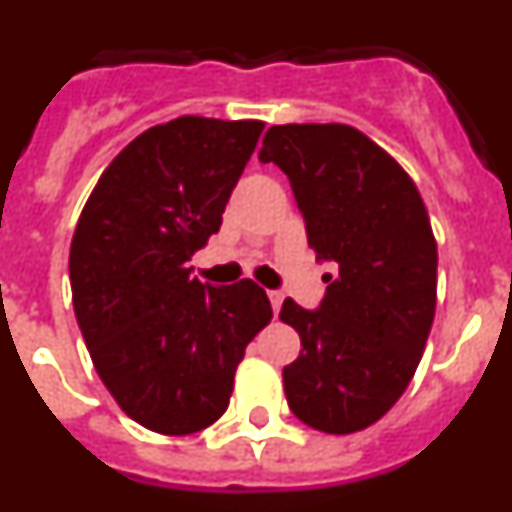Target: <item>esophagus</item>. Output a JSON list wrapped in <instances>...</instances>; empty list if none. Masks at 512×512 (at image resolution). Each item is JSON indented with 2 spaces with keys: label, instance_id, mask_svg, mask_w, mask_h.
<instances>
[{
  "label": "esophagus",
  "instance_id": "1",
  "mask_svg": "<svg viewBox=\"0 0 512 512\" xmlns=\"http://www.w3.org/2000/svg\"><path fill=\"white\" fill-rule=\"evenodd\" d=\"M269 302H271V310H274V315H277L279 307H282V292H277V289H269Z\"/></svg>",
  "mask_w": 512,
  "mask_h": 512
}]
</instances>
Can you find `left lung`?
<instances>
[{"mask_svg": "<svg viewBox=\"0 0 512 512\" xmlns=\"http://www.w3.org/2000/svg\"><path fill=\"white\" fill-rule=\"evenodd\" d=\"M261 164L287 174L315 259L336 264L315 310L284 300L300 333L284 366L289 410L323 433L377 423L408 390L436 312V238L418 187L351 125H274Z\"/></svg>", "mask_w": 512, "mask_h": 512, "instance_id": "8db88e82", "label": "left lung"}]
</instances>
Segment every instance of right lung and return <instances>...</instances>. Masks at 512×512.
Here are the masks:
<instances>
[{
    "instance_id": "right-lung-1",
    "label": "right lung",
    "mask_w": 512,
    "mask_h": 512,
    "mask_svg": "<svg viewBox=\"0 0 512 512\" xmlns=\"http://www.w3.org/2000/svg\"><path fill=\"white\" fill-rule=\"evenodd\" d=\"M264 122L184 115L140 133L89 194L71 297L99 379L148 431L189 436L228 410L235 369L271 320L259 284H202L189 259L220 230Z\"/></svg>"
}]
</instances>
